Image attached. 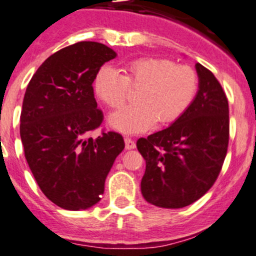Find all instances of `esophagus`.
<instances>
[{"label":"esophagus","mask_w":256,"mask_h":256,"mask_svg":"<svg viewBox=\"0 0 256 256\" xmlns=\"http://www.w3.org/2000/svg\"><path fill=\"white\" fill-rule=\"evenodd\" d=\"M125 148L128 149V150H130V149L136 148V143H134V140H131V138L126 137V138H125Z\"/></svg>","instance_id":"34e87169"}]
</instances>
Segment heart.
I'll use <instances>...</instances> for the list:
<instances>
[{"label":"heart","instance_id":"heart-1","mask_svg":"<svg viewBox=\"0 0 256 256\" xmlns=\"http://www.w3.org/2000/svg\"><path fill=\"white\" fill-rule=\"evenodd\" d=\"M125 74L102 67L94 80L96 96L110 108L125 104L128 88H140L136 104L110 114L108 124L122 134H140L155 122L171 124L186 113L198 90V77L192 67L167 58H140L125 66Z\"/></svg>","mask_w":256,"mask_h":256}]
</instances>
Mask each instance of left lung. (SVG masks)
I'll return each mask as SVG.
<instances>
[{"label": "left lung", "mask_w": 256, "mask_h": 256, "mask_svg": "<svg viewBox=\"0 0 256 256\" xmlns=\"http://www.w3.org/2000/svg\"><path fill=\"white\" fill-rule=\"evenodd\" d=\"M198 90L184 116L162 131L137 140L146 160L140 192L161 208H183L212 188L228 144V102L210 70L195 64Z\"/></svg>", "instance_id": "8db88e82"}]
</instances>
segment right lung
Masks as SVG:
<instances>
[{
    "label": "right lung",
    "instance_id": "1",
    "mask_svg": "<svg viewBox=\"0 0 256 256\" xmlns=\"http://www.w3.org/2000/svg\"><path fill=\"white\" fill-rule=\"evenodd\" d=\"M116 52L98 42H78L40 64L26 88L20 116L25 158L38 186L67 210L92 207L101 200L124 140L104 132L94 140L104 114L92 83L101 66Z\"/></svg>",
    "mask_w": 256,
    "mask_h": 256
}]
</instances>
